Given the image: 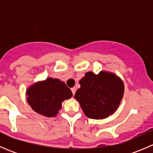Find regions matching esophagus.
<instances>
[{"label": "esophagus", "mask_w": 153, "mask_h": 153, "mask_svg": "<svg viewBox=\"0 0 153 153\" xmlns=\"http://www.w3.org/2000/svg\"><path fill=\"white\" fill-rule=\"evenodd\" d=\"M71 90H72V94H73V95H75V92H76V88H75V87H72V88H71Z\"/></svg>", "instance_id": "obj_1"}]
</instances>
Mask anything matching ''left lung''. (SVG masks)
Instances as JSON below:
<instances>
[{"label":"left lung","instance_id":"obj_1","mask_svg":"<svg viewBox=\"0 0 153 153\" xmlns=\"http://www.w3.org/2000/svg\"><path fill=\"white\" fill-rule=\"evenodd\" d=\"M81 87L74 98L79 102L86 117L104 119L115 113L122 101L124 84L113 72H88L80 80Z\"/></svg>","mask_w":153,"mask_h":153}]
</instances>
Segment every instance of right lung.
<instances>
[{
  "label": "right lung",
  "instance_id": "right-lung-1",
  "mask_svg": "<svg viewBox=\"0 0 153 153\" xmlns=\"http://www.w3.org/2000/svg\"><path fill=\"white\" fill-rule=\"evenodd\" d=\"M26 98L32 109L43 116L55 117L62 107V102L69 99L72 92L64 81L47 78L27 88Z\"/></svg>",
  "mask_w": 153,
  "mask_h": 153
}]
</instances>
